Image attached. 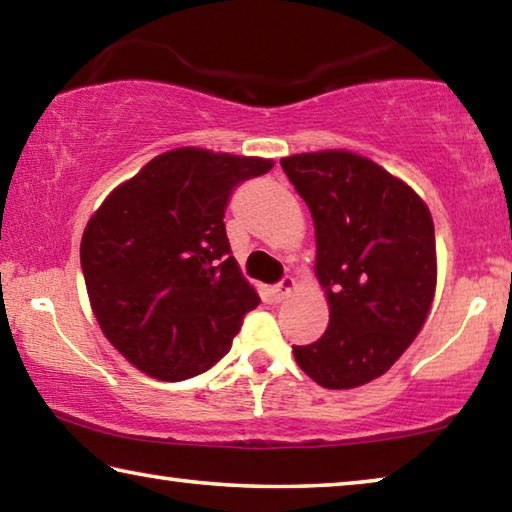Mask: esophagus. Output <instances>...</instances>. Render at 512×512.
I'll return each mask as SVG.
<instances>
[{
	"instance_id": "esophagus-1",
	"label": "esophagus",
	"mask_w": 512,
	"mask_h": 512,
	"mask_svg": "<svg viewBox=\"0 0 512 512\" xmlns=\"http://www.w3.org/2000/svg\"><path fill=\"white\" fill-rule=\"evenodd\" d=\"M293 289H296V280H293L291 275L282 277V280L277 282L275 287H273V296H275V302H280V300L287 298Z\"/></svg>"
}]
</instances>
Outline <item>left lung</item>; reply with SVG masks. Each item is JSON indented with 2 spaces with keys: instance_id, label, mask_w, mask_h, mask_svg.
Wrapping results in <instances>:
<instances>
[{
  "instance_id": "8db88e82",
  "label": "left lung",
  "mask_w": 512,
  "mask_h": 512,
  "mask_svg": "<svg viewBox=\"0 0 512 512\" xmlns=\"http://www.w3.org/2000/svg\"><path fill=\"white\" fill-rule=\"evenodd\" d=\"M316 228V277L329 325L293 345L298 366L341 391L377 379L402 357L427 320L436 291V235L413 189L350 151L280 160Z\"/></svg>"
}]
</instances>
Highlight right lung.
<instances>
[{"instance_id":"right-lung-1","label":"right lung","mask_w":512,"mask_h":512,"mask_svg":"<svg viewBox=\"0 0 512 512\" xmlns=\"http://www.w3.org/2000/svg\"><path fill=\"white\" fill-rule=\"evenodd\" d=\"M271 160L173 149L88 221L81 266L106 339L146 375L183 381L225 357L259 305L225 235V207Z\"/></svg>"}]
</instances>
